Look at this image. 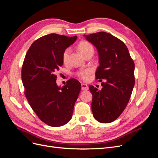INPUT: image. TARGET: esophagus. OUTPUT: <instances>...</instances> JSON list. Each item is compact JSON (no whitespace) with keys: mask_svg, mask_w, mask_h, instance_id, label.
<instances>
[{"mask_svg":"<svg viewBox=\"0 0 158 158\" xmlns=\"http://www.w3.org/2000/svg\"><path fill=\"white\" fill-rule=\"evenodd\" d=\"M81 86H82V89L83 91H85V90H88V86L87 84H82V85H81Z\"/></svg>","mask_w":158,"mask_h":158,"instance_id":"1","label":"esophagus"}]
</instances>
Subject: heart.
Here are the masks:
<instances>
[{
	"mask_svg": "<svg viewBox=\"0 0 158 158\" xmlns=\"http://www.w3.org/2000/svg\"><path fill=\"white\" fill-rule=\"evenodd\" d=\"M78 49L80 52V53L82 54L83 56L88 52L90 51H94V47L91 45L89 42L88 41H82L80 42L78 45ZM70 52V49H66L64 50L63 54V60L64 63L67 61L69 58V55ZM91 70L90 69H85L80 70L78 73V76L79 77L82 79L83 80H88L89 78V74H91Z\"/></svg>",
	"mask_w": 158,
	"mask_h": 158,
	"instance_id": "obj_1",
	"label": "heart"
}]
</instances>
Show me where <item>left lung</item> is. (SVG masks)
Segmentation results:
<instances>
[{
  "instance_id": "obj_1",
  "label": "left lung",
  "mask_w": 158,
  "mask_h": 158,
  "mask_svg": "<svg viewBox=\"0 0 158 158\" xmlns=\"http://www.w3.org/2000/svg\"><path fill=\"white\" fill-rule=\"evenodd\" d=\"M84 36L98 50L99 66L95 77L106 81L101 90L89 86L93 115L99 123H111L121 115L131 96L135 63L125 44L110 33L101 31Z\"/></svg>"
}]
</instances>
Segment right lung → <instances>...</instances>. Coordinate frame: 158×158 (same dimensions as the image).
<instances>
[{
    "mask_svg": "<svg viewBox=\"0 0 158 158\" xmlns=\"http://www.w3.org/2000/svg\"><path fill=\"white\" fill-rule=\"evenodd\" d=\"M76 39L55 33L43 36L31 44L23 61L22 80L26 97L38 117L51 127L69 122L80 92L77 80L70 79L63 86L56 82V73L63 64V52Z\"/></svg>",
    "mask_w": 158,
    "mask_h": 158,
    "instance_id": "add662e5",
    "label": "right lung"
}]
</instances>
